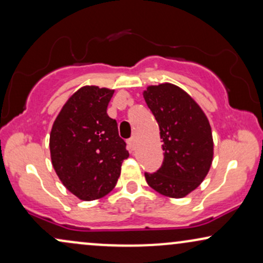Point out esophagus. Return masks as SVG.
<instances>
[{
    "label": "esophagus",
    "mask_w": 263,
    "mask_h": 263,
    "mask_svg": "<svg viewBox=\"0 0 263 263\" xmlns=\"http://www.w3.org/2000/svg\"><path fill=\"white\" fill-rule=\"evenodd\" d=\"M127 144H128V147H129V149H132V151H134L135 149V144H136V138L135 137H131L127 141Z\"/></svg>",
    "instance_id": "obj_1"
}]
</instances>
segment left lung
<instances>
[{"label":"left lung","mask_w":263,"mask_h":263,"mask_svg":"<svg viewBox=\"0 0 263 263\" xmlns=\"http://www.w3.org/2000/svg\"><path fill=\"white\" fill-rule=\"evenodd\" d=\"M143 97L158 121L164 151L161 167L144 174L147 183L165 197L183 198L200 185L211 167V126L197 102L178 86H149Z\"/></svg>","instance_id":"left-lung-1"}]
</instances>
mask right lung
I'll list each match as a JSON object with an SVG mask.
<instances>
[{
  "instance_id": "obj_1",
  "label": "right lung",
  "mask_w": 263,
  "mask_h": 263,
  "mask_svg": "<svg viewBox=\"0 0 263 263\" xmlns=\"http://www.w3.org/2000/svg\"><path fill=\"white\" fill-rule=\"evenodd\" d=\"M114 89L84 86L66 101L49 136L52 165L64 187L85 201L114 189L128 158L107 108Z\"/></svg>"
}]
</instances>
